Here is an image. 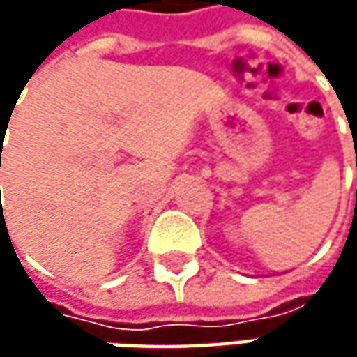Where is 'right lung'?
Instances as JSON below:
<instances>
[{
	"label": "right lung",
	"mask_w": 357,
	"mask_h": 357,
	"mask_svg": "<svg viewBox=\"0 0 357 357\" xmlns=\"http://www.w3.org/2000/svg\"><path fill=\"white\" fill-rule=\"evenodd\" d=\"M0 160H1V158H0Z\"/></svg>",
	"instance_id": "1"
}]
</instances>
